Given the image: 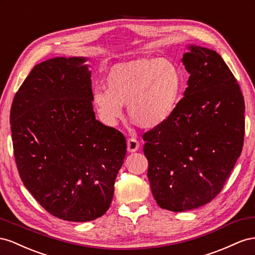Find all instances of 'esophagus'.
I'll list each match as a JSON object with an SVG mask.
<instances>
[{
    "instance_id": "esophagus-1",
    "label": "esophagus",
    "mask_w": 255,
    "mask_h": 255,
    "mask_svg": "<svg viewBox=\"0 0 255 255\" xmlns=\"http://www.w3.org/2000/svg\"><path fill=\"white\" fill-rule=\"evenodd\" d=\"M140 148V143L137 140H135L134 137H131V139H129L127 142V149L130 152H134L137 149Z\"/></svg>"
}]
</instances>
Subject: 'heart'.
<instances>
[{"label": "heart", "mask_w": 255, "mask_h": 255, "mask_svg": "<svg viewBox=\"0 0 255 255\" xmlns=\"http://www.w3.org/2000/svg\"><path fill=\"white\" fill-rule=\"evenodd\" d=\"M107 90L92 94L93 106L104 125L114 127L127 106L129 118L145 129L170 120L181 91L179 70L172 62L139 59L115 65L106 77Z\"/></svg>", "instance_id": "obj_1"}]
</instances>
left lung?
Instances as JSON below:
<instances>
[{"mask_svg":"<svg viewBox=\"0 0 255 255\" xmlns=\"http://www.w3.org/2000/svg\"><path fill=\"white\" fill-rule=\"evenodd\" d=\"M186 47L184 98L168 122L143 135L152 195L160 207L175 213L216 198L245 136L244 96L228 65L212 49Z\"/></svg>","mask_w":255,"mask_h":255,"instance_id":"left-lung-1","label":"left lung"}]
</instances>
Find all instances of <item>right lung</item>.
Listing matches in <instances>:
<instances>
[{
    "mask_svg": "<svg viewBox=\"0 0 255 255\" xmlns=\"http://www.w3.org/2000/svg\"><path fill=\"white\" fill-rule=\"evenodd\" d=\"M87 60L54 57L36 65L10 110L23 185L48 213L72 222L106 214L127 151L125 136L95 118Z\"/></svg>",
    "mask_w": 255,
    "mask_h": 255,
    "instance_id": "1",
    "label": "right lung"
}]
</instances>
